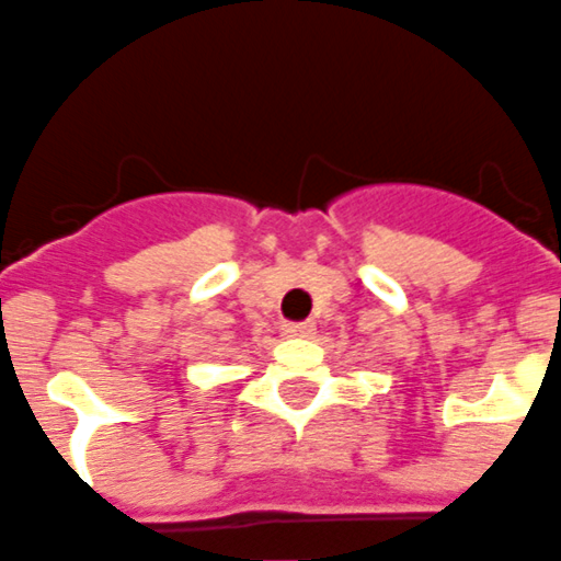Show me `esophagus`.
<instances>
[{"instance_id":"34e87169","label":"esophagus","mask_w":561,"mask_h":561,"mask_svg":"<svg viewBox=\"0 0 561 561\" xmlns=\"http://www.w3.org/2000/svg\"><path fill=\"white\" fill-rule=\"evenodd\" d=\"M284 334L286 337H312L314 323H286Z\"/></svg>"}]
</instances>
